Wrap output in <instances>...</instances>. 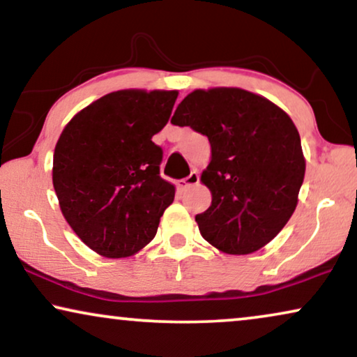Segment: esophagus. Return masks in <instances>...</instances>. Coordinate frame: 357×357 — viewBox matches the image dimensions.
Here are the masks:
<instances>
[{
    "mask_svg": "<svg viewBox=\"0 0 357 357\" xmlns=\"http://www.w3.org/2000/svg\"><path fill=\"white\" fill-rule=\"evenodd\" d=\"M198 180H199L198 174H197V172H192V174L188 175L187 178L178 180V182H177V187H178L180 192H185V190H188L190 187H195V185L198 183Z\"/></svg>",
    "mask_w": 357,
    "mask_h": 357,
    "instance_id": "obj_1",
    "label": "esophagus"
}]
</instances>
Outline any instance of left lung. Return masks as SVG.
<instances>
[{"instance_id": "obj_1", "label": "left lung", "mask_w": 357, "mask_h": 357, "mask_svg": "<svg viewBox=\"0 0 357 357\" xmlns=\"http://www.w3.org/2000/svg\"><path fill=\"white\" fill-rule=\"evenodd\" d=\"M172 123L206 135L211 144L202 174L211 206L195 218L204 241L229 255H248L271 242L294 213L305 175L291 116L250 91L211 87L190 92Z\"/></svg>"}]
</instances>
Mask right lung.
Returning <instances> with one entry per match:
<instances>
[{
    "mask_svg": "<svg viewBox=\"0 0 357 357\" xmlns=\"http://www.w3.org/2000/svg\"><path fill=\"white\" fill-rule=\"evenodd\" d=\"M178 91L121 89L77 112L53 153L58 204L76 236L107 258L153 241L175 187L159 174L153 136L167 125Z\"/></svg>",
    "mask_w": 357,
    "mask_h": 357,
    "instance_id": "right-lung-1",
    "label": "right lung"
}]
</instances>
